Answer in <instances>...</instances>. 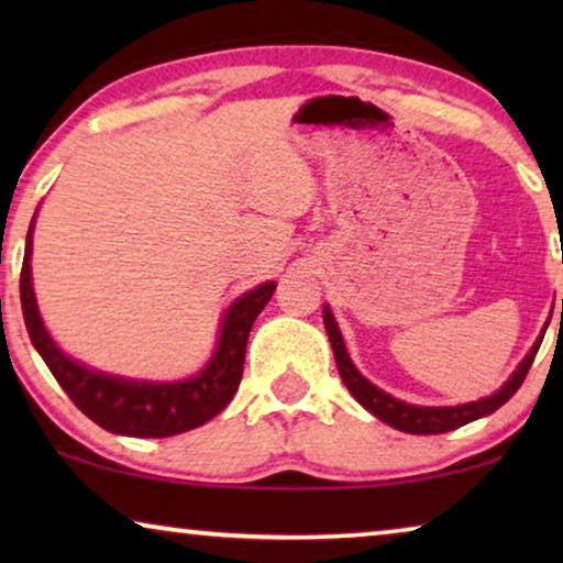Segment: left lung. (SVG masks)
Returning a JSON list of instances; mask_svg holds the SVG:
<instances>
[{
	"mask_svg": "<svg viewBox=\"0 0 563 563\" xmlns=\"http://www.w3.org/2000/svg\"><path fill=\"white\" fill-rule=\"evenodd\" d=\"M561 312H563V302H561ZM322 320H325L330 345H333L338 372H341V379L345 387H349L351 395L356 397L368 412L387 422V426L402 430V433H412V435L449 433V430H456L461 426H466V422L479 420V418H484V415H492L495 410H499V407H503L507 399H510L515 391L520 389V384L526 382L530 364H533L536 353H538V349H541V341H543V333H541V338L533 343V349H530L528 356L520 361L518 368H515V374L492 397L476 399V402H468V405H456V407H418V405H407V402H402V399H395L391 395H387V391L374 387L372 382L364 379V376L358 374V368L351 364L349 351H345V345H343V335H341V330H338L333 312H330L328 305L322 307Z\"/></svg>",
	"mask_w": 563,
	"mask_h": 563,
	"instance_id": "1",
	"label": "left lung"
}]
</instances>
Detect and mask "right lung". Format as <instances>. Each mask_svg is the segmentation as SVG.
Wrapping results in <instances>:
<instances>
[{"instance_id":"right-lung-1","label":"right lung","mask_w":563,"mask_h":563,"mask_svg":"<svg viewBox=\"0 0 563 563\" xmlns=\"http://www.w3.org/2000/svg\"><path fill=\"white\" fill-rule=\"evenodd\" d=\"M33 225L30 222L25 258H22L20 274V299L22 314L30 341L41 353L45 366L56 376V382L71 397V402L95 420L99 428L118 435L135 438H168L184 430L205 426L220 410H225L233 399L238 384L243 376L245 343L253 320L258 318L268 299H272L276 284L266 282L261 287L245 291L241 299L230 305L222 318L220 343L214 356L195 379L184 382H137L122 379V376L102 374L95 368L68 358L64 351L53 343L45 330L41 312L35 305L33 274H30V253H33Z\"/></svg>"}]
</instances>
